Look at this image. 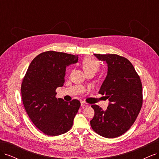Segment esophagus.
<instances>
[{
    "instance_id": "esophagus-1",
    "label": "esophagus",
    "mask_w": 159,
    "mask_h": 159,
    "mask_svg": "<svg viewBox=\"0 0 159 159\" xmlns=\"http://www.w3.org/2000/svg\"><path fill=\"white\" fill-rule=\"evenodd\" d=\"M81 107H82L83 108H84L85 107H88V104L86 103V102H81Z\"/></svg>"
}]
</instances>
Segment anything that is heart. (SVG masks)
<instances>
[{
    "instance_id": "obj_1",
    "label": "heart",
    "mask_w": 159,
    "mask_h": 159,
    "mask_svg": "<svg viewBox=\"0 0 159 159\" xmlns=\"http://www.w3.org/2000/svg\"><path fill=\"white\" fill-rule=\"evenodd\" d=\"M83 68L85 72L91 70H95L96 71L99 68V63L93 57L88 56L83 60Z\"/></svg>"
}]
</instances>
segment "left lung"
Here are the masks:
<instances>
[{
	"mask_svg": "<svg viewBox=\"0 0 159 159\" xmlns=\"http://www.w3.org/2000/svg\"><path fill=\"white\" fill-rule=\"evenodd\" d=\"M100 60L106 61L107 75L99 93L109 101L106 111L92 105L93 118L91 127L99 135L115 138L131 128L143 105V88L140 77L128 59L117 54H95Z\"/></svg>",
	"mask_w": 159,
	"mask_h": 159,
	"instance_id": "1",
	"label": "left lung"
}]
</instances>
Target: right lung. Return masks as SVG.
Listing matches in <instances>:
<instances>
[{"label":"right lung","mask_w":159,"mask_h":159,"mask_svg":"<svg viewBox=\"0 0 159 159\" xmlns=\"http://www.w3.org/2000/svg\"><path fill=\"white\" fill-rule=\"evenodd\" d=\"M78 55L46 51L33 59L21 85L22 99L34 125L47 135L68 132L80 107V102L56 98L57 88L65 82L66 68L76 63Z\"/></svg>","instance_id":"right-lung-1"}]
</instances>
